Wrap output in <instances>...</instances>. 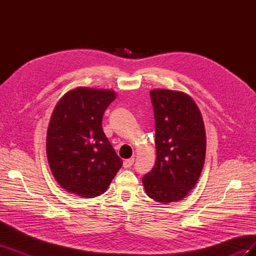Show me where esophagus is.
I'll use <instances>...</instances> for the list:
<instances>
[{
	"mask_svg": "<svg viewBox=\"0 0 256 256\" xmlns=\"http://www.w3.org/2000/svg\"><path fill=\"white\" fill-rule=\"evenodd\" d=\"M134 158H130V159H127V160H125L124 161V168H130L131 166L134 164Z\"/></svg>",
	"mask_w": 256,
	"mask_h": 256,
	"instance_id": "1",
	"label": "esophagus"
}]
</instances>
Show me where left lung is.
I'll use <instances>...</instances> for the list:
<instances>
[{"instance_id":"left-lung-1","label":"left lung","mask_w":256,"mask_h":256,"mask_svg":"<svg viewBox=\"0 0 256 256\" xmlns=\"http://www.w3.org/2000/svg\"><path fill=\"white\" fill-rule=\"evenodd\" d=\"M156 126L157 157L142 178L145 191L160 203L180 200L202 173L206 134L202 115L192 98L182 92H150Z\"/></svg>"}]
</instances>
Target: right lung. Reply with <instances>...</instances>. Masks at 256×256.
<instances>
[{
	"label": "right lung",
	"instance_id": "obj_1",
	"mask_svg": "<svg viewBox=\"0 0 256 256\" xmlns=\"http://www.w3.org/2000/svg\"><path fill=\"white\" fill-rule=\"evenodd\" d=\"M108 90L78 88L54 108L47 132V157L53 176L82 198L104 193L122 166L102 130V116L115 99Z\"/></svg>",
	"mask_w": 256,
	"mask_h": 256
}]
</instances>
